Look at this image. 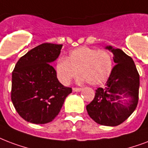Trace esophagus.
I'll return each instance as SVG.
<instances>
[{
  "label": "esophagus",
  "mask_w": 148,
  "mask_h": 148,
  "mask_svg": "<svg viewBox=\"0 0 148 148\" xmlns=\"http://www.w3.org/2000/svg\"><path fill=\"white\" fill-rule=\"evenodd\" d=\"M82 88H73V92H81Z\"/></svg>",
  "instance_id": "1"
}]
</instances>
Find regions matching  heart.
I'll return each mask as SVG.
<instances>
[{
  "instance_id": "obj_1",
  "label": "heart",
  "mask_w": 148,
  "mask_h": 148,
  "mask_svg": "<svg viewBox=\"0 0 148 148\" xmlns=\"http://www.w3.org/2000/svg\"><path fill=\"white\" fill-rule=\"evenodd\" d=\"M112 69V60L109 52L88 47H79L70 52L56 64V76L64 85H68L78 74L79 81L91 85H99L109 78Z\"/></svg>"
}]
</instances>
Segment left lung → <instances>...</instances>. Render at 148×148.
Masks as SVG:
<instances>
[{
    "instance_id": "1",
    "label": "left lung",
    "mask_w": 148,
    "mask_h": 148,
    "mask_svg": "<svg viewBox=\"0 0 148 148\" xmlns=\"http://www.w3.org/2000/svg\"><path fill=\"white\" fill-rule=\"evenodd\" d=\"M106 49L112 53L116 65L106 86L95 90L94 99L86 109L95 123L115 127L123 123L137 108L140 75L133 59L122 49H114L111 46Z\"/></svg>"
}]
</instances>
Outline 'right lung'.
Here are the masks:
<instances>
[{
    "label": "right lung",
    "instance_id": "1",
    "mask_svg": "<svg viewBox=\"0 0 148 148\" xmlns=\"http://www.w3.org/2000/svg\"><path fill=\"white\" fill-rule=\"evenodd\" d=\"M63 45L42 43L17 62L12 72L11 101L19 116L27 122L45 124L59 114L71 88L64 86L52 66Z\"/></svg>",
    "mask_w": 148,
    "mask_h": 148
}]
</instances>
